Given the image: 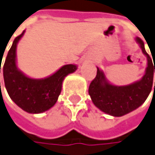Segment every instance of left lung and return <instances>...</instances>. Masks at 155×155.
<instances>
[{"mask_svg": "<svg viewBox=\"0 0 155 155\" xmlns=\"http://www.w3.org/2000/svg\"><path fill=\"white\" fill-rule=\"evenodd\" d=\"M136 41L148 59L143 77L128 86H114L106 81L104 72L97 68V75L89 86L88 92L96 107L112 116L119 117L135 110L143 104L152 90L155 64L153 66L150 56L145 51L143 40L137 37Z\"/></svg>", "mask_w": 155, "mask_h": 155, "instance_id": "8db88e82", "label": "left lung"}]
</instances>
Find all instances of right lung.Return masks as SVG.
I'll return each instance as SVG.
<instances>
[{"mask_svg": "<svg viewBox=\"0 0 155 155\" xmlns=\"http://www.w3.org/2000/svg\"><path fill=\"white\" fill-rule=\"evenodd\" d=\"M24 34L25 30L14 39L5 60L3 66L5 86L11 99L23 110L31 114L42 113L54 106L61 93L64 78L74 72L77 66L64 65L45 79L37 80L26 76L17 68L16 64L17 44Z\"/></svg>", "mask_w": 155, "mask_h": 155, "instance_id": "obj_1", "label": "right lung"}]
</instances>
